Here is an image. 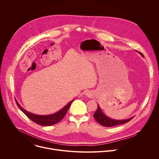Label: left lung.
Here are the masks:
<instances>
[{"mask_svg":"<svg viewBox=\"0 0 159 159\" xmlns=\"http://www.w3.org/2000/svg\"><path fill=\"white\" fill-rule=\"evenodd\" d=\"M139 53L143 57H144L142 53H140V52H139ZM94 117L98 123H99L102 126H104L106 127H111V126H116V125H123V124H125V123L129 121L131 119H133L134 118V116H133V117L129 118L128 119L120 120L110 118L104 114V112L102 111V110L98 104V109L94 114Z\"/></svg>","mask_w":159,"mask_h":159,"instance_id":"left-lung-1","label":"left lung"}]
</instances>
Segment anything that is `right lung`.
I'll return each mask as SVG.
<instances>
[{
  "label": "right lung",
  "mask_w": 159,
  "mask_h": 159,
  "mask_svg": "<svg viewBox=\"0 0 159 159\" xmlns=\"http://www.w3.org/2000/svg\"><path fill=\"white\" fill-rule=\"evenodd\" d=\"M74 101V99L70 101L69 103H68L66 105H65L62 109H61L58 112L53 113V114H52V115H35L34 113H31L25 110L23 107H22L20 106V104L18 103V102L17 101H16L18 107L21 110V111H22L25 113L28 118H30L31 120H32L33 122L36 123L38 125L47 126L53 125L60 122L65 116L67 111L69 110L70 106V104Z\"/></svg>",
  "instance_id": "1"
}]
</instances>
